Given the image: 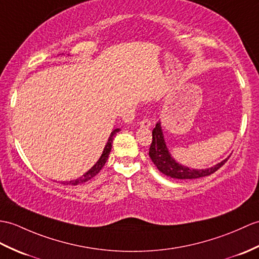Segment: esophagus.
Segmentation results:
<instances>
[{"label": "esophagus", "instance_id": "34e87169", "mask_svg": "<svg viewBox=\"0 0 259 259\" xmlns=\"http://www.w3.org/2000/svg\"><path fill=\"white\" fill-rule=\"evenodd\" d=\"M140 127L148 129V128L151 127V121H150L149 119H143V120H141V122H140Z\"/></svg>", "mask_w": 259, "mask_h": 259}]
</instances>
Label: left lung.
<instances>
[{
  "label": "left lung",
  "mask_w": 259,
  "mask_h": 259,
  "mask_svg": "<svg viewBox=\"0 0 259 259\" xmlns=\"http://www.w3.org/2000/svg\"><path fill=\"white\" fill-rule=\"evenodd\" d=\"M149 155L154 165L157 166V169L161 173H163L166 177L180 180L198 179L211 176L212 173L218 171L228 160V158H230L227 157L225 160L221 161L220 163L215 164L211 167H207V169L201 170L191 169L189 166L179 163L178 161L174 160V158L169 151V149L166 147L164 135L161 127V121H158L157 124H155V128L152 130V143L149 150Z\"/></svg>",
  "instance_id": "left-lung-1"
}]
</instances>
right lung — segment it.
Here are the masks:
<instances>
[{
    "mask_svg": "<svg viewBox=\"0 0 259 259\" xmlns=\"http://www.w3.org/2000/svg\"><path fill=\"white\" fill-rule=\"evenodd\" d=\"M120 129H115L113 130L109 138H108V141L106 143V146L104 148V151H102L100 158L98 159V161L96 162V163L90 167V169L83 174V176H81L80 178H78L76 180H71V181H66V182H63L64 184H71V185H78V184H81V183H85L87 182L88 180L93 179L95 176H97V174L100 172V170L104 167V165L106 164V162L108 160V157H109V153L111 151V144H112V140L113 138H115V135L117 134V132H119Z\"/></svg>",
    "mask_w": 259,
    "mask_h": 259,
    "instance_id": "obj_1",
    "label": "right lung"
}]
</instances>
